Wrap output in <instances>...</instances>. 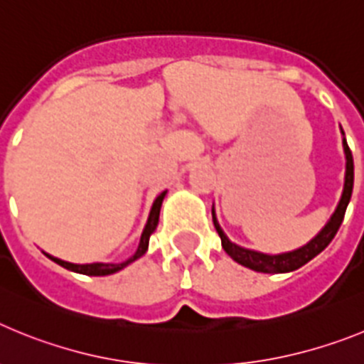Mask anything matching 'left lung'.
Listing matches in <instances>:
<instances>
[{"label":"left lung","instance_id":"obj_1","mask_svg":"<svg viewBox=\"0 0 364 364\" xmlns=\"http://www.w3.org/2000/svg\"><path fill=\"white\" fill-rule=\"evenodd\" d=\"M343 134V149H345L346 156V171H345V186H343V195L339 198V204H337L336 211L332 213V217L328 218V222L324 224L323 230L315 235L310 242H306L304 246L297 247V250H291V252L277 253V255H269V253H260L255 250H247V247L239 246V244L231 242L228 239V235L222 231L220 224L217 220V215H215V205L211 208V215H213V224L215 230H217L218 237L222 240V247L224 252L239 264L246 266V268L253 269V272L260 273H288L299 269L301 266H304L306 262H310L314 257L319 255L328 244L332 242V239L336 237L337 230H339L341 222L345 218V211L348 208V202L352 198V189H353V159L352 151H350L348 144H346L345 131L341 129Z\"/></svg>","mask_w":364,"mask_h":364}]
</instances>
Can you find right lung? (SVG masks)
<instances>
[{"instance_id": "add662e5", "label": "right lung", "mask_w": 364, "mask_h": 364, "mask_svg": "<svg viewBox=\"0 0 364 364\" xmlns=\"http://www.w3.org/2000/svg\"><path fill=\"white\" fill-rule=\"evenodd\" d=\"M166 193L167 191H162L159 195V197L154 198L153 205H151L149 217H147L146 226H144L142 235H140V242H138L136 252H134L133 257H129V259H127V260H124V262H118V264H114V262H91V264H74V262H67V260L58 259V257L49 255V253H45V252L43 253L47 257H49L50 260H54L56 264L63 266V268L70 269V272H74V273H82V275H92V277H104V275H111V273L120 272V269H124L125 266H129L131 262H134V260H136V259H140V257H142L144 253L147 252V247H149L151 233H153V231L156 230V226H159L160 208H162V202H164V198H166Z\"/></svg>"}]
</instances>
